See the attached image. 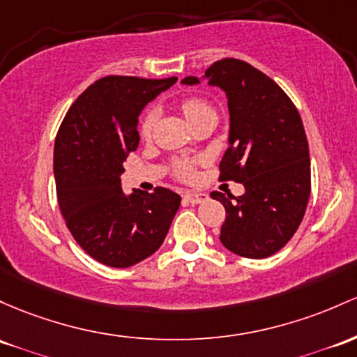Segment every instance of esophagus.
<instances>
[{
  "label": "esophagus",
  "mask_w": 357,
  "mask_h": 357,
  "mask_svg": "<svg viewBox=\"0 0 357 357\" xmlns=\"http://www.w3.org/2000/svg\"><path fill=\"white\" fill-rule=\"evenodd\" d=\"M185 199L190 202L191 205H198V203H203L208 199L205 193H185Z\"/></svg>",
  "instance_id": "obj_1"
}]
</instances>
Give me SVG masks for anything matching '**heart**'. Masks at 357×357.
<instances>
[{
  "label": "heart",
  "mask_w": 357,
  "mask_h": 357,
  "mask_svg": "<svg viewBox=\"0 0 357 357\" xmlns=\"http://www.w3.org/2000/svg\"><path fill=\"white\" fill-rule=\"evenodd\" d=\"M181 108L190 121L195 120L199 115H203V113L213 112V107H211L208 101L203 100V98L199 96L185 98V100L181 101ZM155 119H158V112H155V108H149L147 112L144 113L142 120H140V125H139V134L142 139L147 140L149 137L152 135ZM172 174H174L178 179H181V181H190V179H193L195 176V162L188 159L176 160L174 166H172Z\"/></svg>",
  "instance_id": "obj_1"
}]
</instances>
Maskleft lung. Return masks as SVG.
Here are the masks:
<instances>
[{
    "instance_id": "8db88e82",
    "label": "left lung",
    "mask_w": 357,
    "mask_h": 357,
    "mask_svg": "<svg viewBox=\"0 0 357 357\" xmlns=\"http://www.w3.org/2000/svg\"><path fill=\"white\" fill-rule=\"evenodd\" d=\"M205 76L225 91L230 109V147L218 166V179L245 188L234 202L232 195L210 193L225 206L220 242L242 257H269L295 236L310 198L303 121L287 93L248 62L220 59ZM181 83L198 79L188 76Z\"/></svg>"
}]
</instances>
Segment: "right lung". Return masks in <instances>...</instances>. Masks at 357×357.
<instances>
[{
	"label": "right lung",
	"mask_w": 357,
	"mask_h": 357,
	"mask_svg": "<svg viewBox=\"0 0 357 357\" xmlns=\"http://www.w3.org/2000/svg\"><path fill=\"white\" fill-rule=\"evenodd\" d=\"M176 81L105 76L81 93L59 127V208L74 241L101 264L128 268L152 256L179 208L181 197L167 188L130 197L120 188L123 160L139 147L137 116Z\"/></svg>",
	"instance_id": "obj_1"
}]
</instances>
